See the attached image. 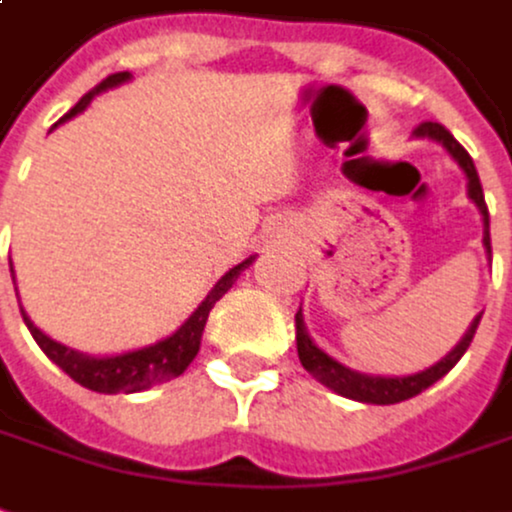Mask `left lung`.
<instances>
[{"mask_svg":"<svg viewBox=\"0 0 512 512\" xmlns=\"http://www.w3.org/2000/svg\"><path fill=\"white\" fill-rule=\"evenodd\" d=\"M415 134L417 137H431V139H437V142H443V145L448 148V154L460 162V168L465 170V176H468V196H471V201H474L476 207H479V212H482V221H485V249L490 252L488 204H485V193H482L479 173H476L471 154L462 148L457 139L451 137V131H448L446 125L426 120V123L417 125ZM479 319H482V314L476 316L474 322H471V328H468V333L462 336V342L457 344V347H454L443 361H437L434 367L423 370V373L403 375V378H378V375L353 373V370L342 367L339 361H333L330 356H325V353L311 342V336H308V330H305V322H302L300 311H297V316H294V328H297V353H300L302 367L314 375L319 384H325L328 389L339 392V395H344V398H353V401L389 406V403L409 401V398L420 395L423 389H429L434 381H440V378H443V375H446L448 370L460 361L462 353L468 350V344L474 342V333L476 328H479Z\"/></svg>","mask_w":512,"mask_h":512,"instance_id":"1","label":"left lung"}]
</instances>
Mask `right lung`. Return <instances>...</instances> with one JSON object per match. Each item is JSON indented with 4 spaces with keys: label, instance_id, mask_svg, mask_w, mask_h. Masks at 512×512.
I'll return each mask as SVG.
<instances>
[{
    "label": "right lung",
    "instance_id": "add662e5",
    "mask_svg": "<svg viewBox=\"0 0 512 512\" xmlns=\"http://www.w3.org/2000/svg\"><path fill=\"white\" fill-rule=\"evenodd\" d=\"M123 81H128V72H114V75H109L106 81L97 83L92 92H86V95L75 103V109H69V114H66L64 120H69V117H75L78 111L86 109L89 100L95 95H100L103 89H111V86H117V83ZM252 260H255V257H249V260L238 263L235 269H229L227 274L218 280V285L207 294V300L198 305L196 314L190 316L173 336H168L165 342H156L151 344V347L134 350V353L106 358L83 356L78 350H69L64 344L52 342L50 336H44L22 311L24 325L33 333V339L38 342V347L47 353V358L55 361V364H58L72 381H78L81 387L92 389V392H103V395L142 392V389H151L156 387V384H165L170 378H179V375L190 367V361L196 358L198 347H201V333H204V325H207V316H210L212 305L227 294L229 288H232V283L238 280V274H241ZM10 274H13V266H10Z\"/></svg>",
    "mask_w": 512,
    "mask_h": 512
}]
</instances>
